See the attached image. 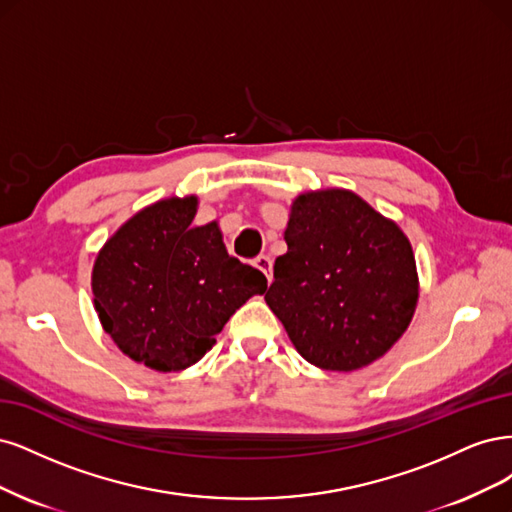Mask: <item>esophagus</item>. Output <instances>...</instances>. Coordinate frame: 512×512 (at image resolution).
I'll return each instance as SVG.
<instances>
[{"instance_id": "esophagus-1", "label": "esophagus", "mask_w": 512, "mask_h": 512, "mask_svg": "<svg viewBox=\"0 0 512 512\" xmlns=\"http://www.w3.org/2000/svg\"><path fill=\"white\" fill-rule=\"evenodd\" d=\"M253 263H255V268H259L263 274H266L268 280H272V257L259 255V257H255Z\"/></svg>"}]
</instances>
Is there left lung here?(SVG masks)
<instances>
[{
    "instance_id": "1",
    "label": "left lung",
    "mask_w": 512,
    "mask_h": 512,
    "mask_svg": "<svg viewBox=\"0 0 512 512\" xmlns=\"http://www.w3.org/2000/svg\"><path fill=\"white\" fill-rule=\"evenodd\" d=\"M285 242L266 302L298 353L338 372L383 357L406 332L419 298L402 229L359 195L327 189L293 202Z\"/></svg>"
}]
</instances>
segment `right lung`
<instances>
[{"mask_svg":"<svg viewBox=\"0 0 512 512\" xmlns=\"http://www.w3.org/2000/svg\"><path fill=\"white\" fill-rule=\"evenodd\" d=\"M197 197L161 200L114 234L93 266L95 310L119 349L159 372L197 364L268 280L227 253L219 225H193Z\"/></svg>","mask_w":512,"mask_h":512,"instance_id":"obj_1","label":"right lung"}]
</instances>
